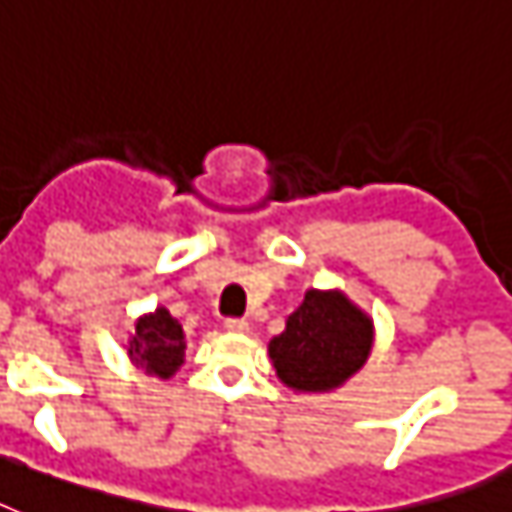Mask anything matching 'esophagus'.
Here are the masks:
<instances>
[{
    "mask_svg": "<svg viewBox=\"0 0 512 512\" xmlns=\"http://www.w3.org/2000/svg\"><path fill=\"white\" fill-rule=\"evenodd\" d=\"M223 326H226L228 331H234V334H244V331L249 328V323L244 321V318H226V321H223Z\"/></svg>",
    "mask_w": 512,
    "mask_h": 512,
    "instance_id": "esophagus-1",
    "label": "esophagus"
}]
</instances>
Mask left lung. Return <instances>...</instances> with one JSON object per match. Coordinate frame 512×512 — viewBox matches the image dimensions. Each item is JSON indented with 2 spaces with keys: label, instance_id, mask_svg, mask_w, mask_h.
<instances>
[{
  "label": "left lung",
  "instance_id": "8db88e82",
  "mask_svg": "<svg viewBox=\"0 0 512 512\" xmlns=\"http://www.w3.org/2000/svg\"><path fill=\"white\" fill-rule=\"evenodd\" d=\"M373 326L339 292H310L270 342L278 378L297 392H328L344 384L371 355Z\"/></svg>",
  "mask_w": 512,
  "mask_h": 512
}]
</instances>
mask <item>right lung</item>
I'll use <instances>...</instances> for the list:
<instances>
[{
  "instance_id": "obj_1",
  "label": "right lung",
  "mask_w": 512,
  "mask_h": 512,
  "mask_svg": "<svg viewBox=\"0 0 512 512\" xmlns=\"http://www.w3.org/2000/svg\"><path fill=\"white\" fill-rule=\"evenodd\" d=\"M128 355L147 373L160 378L173 376L184 363V328L168 310L160 307L157 313L136 323Z\"/></svg>"
}]
</instances>
